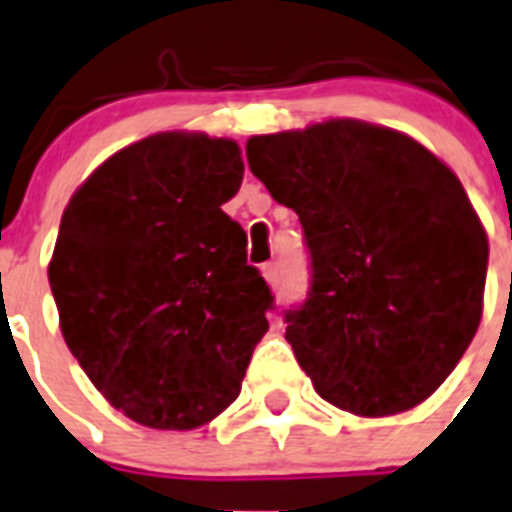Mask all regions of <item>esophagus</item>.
<instances>
[{
  "label": "esophagus",
  "mask_w": 512,
  "mask_h": 512,
  "mask_svg": "<svg viewBox=\"0 0 512 512\" xmlns=\"http://www.w3.org/2000/svg\"><path fill=\"white\" fill-rule=\"evenodd\" d=\"M263 276L270 286H278V278H281V268H278V263H265Z\"/></svg>",
  "instance_id": "34e87169"
}]
</instances>
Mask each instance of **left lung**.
I'll return each mask as SVG.
<instances>
[{
	"label": "left lung",
	"mask_w": 512,
	"mask_h": 512,
	"mask_svg": "<svg viewBox=\"0 0 512 512\" xmlns=\"http://www.w3.org/2000/svg\"><path fill=\"white\" fill-rule=\"evenodd\" d=\"M249 170L305 228L313 286L286 342L315 392L363 418L421 405L484 310L489 242L463 184L410 136L363 120L252 136Z\"/></svg>",
	"instance_id": "obj_1"
}]
</instances>
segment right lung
Instances as JSON below:
<instances>
[{
	"mask_svg": "<svg viewBox=\"0 0 512 512\" xmlns=\"http://www.w3.org/2000/svg\"><path fill=\"white\" fill-rule=\"evenodd\" d=\"M231 139L168 131L120 149L70 197L49 260L60 331L131 421L205 426L242 392L273 297L220 207L242 186Z\"/></svg>",
	"mask_w": 512,
	"mask_h": 512,
	"instance_id": "obj_1",
	"label": "right lung"
}]
</instances>
